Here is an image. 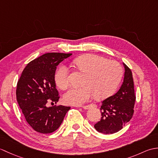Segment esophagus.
Instances as JSON below:
<instances>
[{
	"label": "esophagus",
	"instance_id": "obj_1",
	"mask_svg": "<svg viewBox=\"0 0 158 158\" xmlns=\"http://www.w3.org/2000/svg\"><path fill=\"white\" fill-rule=\"evenodd\" d=\"M81 107H82V108L84 109H89L90 108H96V107H97V105H95V104H91V105H89L81 106Z\"/></svg>",
	"mask_w": 158,
	"mask_h": 158
}]
</instances>
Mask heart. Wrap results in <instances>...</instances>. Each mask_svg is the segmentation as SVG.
<instances>
[{
  "label": "heart",
  "mask_w": 158,
  "mask_h": 158,
  "mask_svg": "<svg viewBox=\"0 0 158 158\" xmlns=\"http://www.w3.org/2000/svg\"><path fill=\"white\" fill-rule=\"evenodd\" d=\"M73 64L84 76L83 85L71 88L64 96L69 105L80 106L88 102L93 96L98 100L107 98L115 91L122 77L123 69L119 63L96 54L81 56L74 60ZM54 79L59 88H69V70L65 66L59 67Z\"/></svg>",
  "instance_id": "b5f03b06"
}]
</instances>
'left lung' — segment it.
I'll return each mask as SVG.
<instances>
[{
    "mask_svg": "<svg viewBox=\"0 0 158 158\" xmlns=\"http://www.w3.org/2000/svg\"><path fill=\"white\" fill-rule=\"evenodd\" d=\"M125 69L123 82L115 94L102 102L101 119L94 125L98 132L108 135L117 132L132 119L136 96L131 70L123 63Z\"/></svg>",
    "mask_w": 158,
    "mask_h": 158,
    "instance_id": "1",
    "label": "left lung"
}]
</instances>
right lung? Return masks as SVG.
I'll return each instance as SVG.
<instances>
[{
	"mask_svg": "<svg viewBox=\"0 0 158 158\" xmlns=\"http://www.w3.org/2000/svg\"><path fill=\"white\" fill-rule=\"evenodd\" d=\"M72 53H47L25 67L17 84L16 98L26 122L42 134L53 132L61 125L70 106H47L57 103L60 96L56 88V66Z\"/></svg>",
	"mask_w": 158,
	"mask_h": 158,
	"instance_id": "obj_1",
	"label": "right lung"
}]
</instances>
